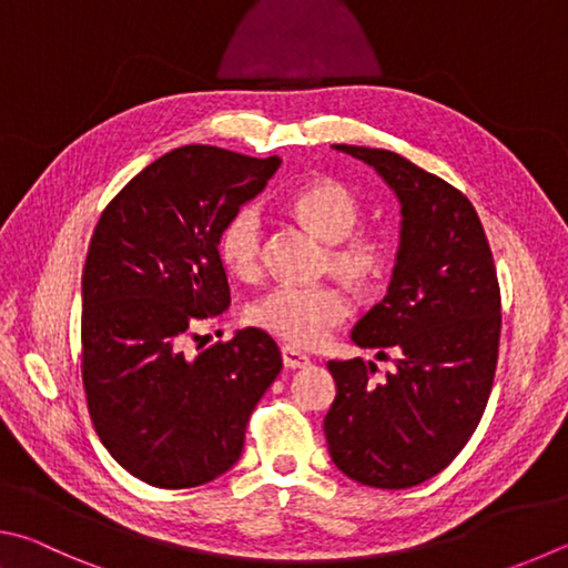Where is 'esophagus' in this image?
I'll list each match as a JSON object with an SVG mask.
<instances>
[{
  "label": "esophagus",
  "mask_w": 568,
  "mask_h": 568,
  "mask_svg": "<svg viewBox=\"0 0 568 568\" xmlns=\"http://www.w3.org/2000/svg\"><path fill=\"white\" fill-rule=\"evenodd\" d=\"M281 357H283V365H285L287 369H303V367L311 365V357H307L305 353H301V349L291 347V345H285V347L281 349Z\"/></svg>",
  "instance_id": "obj_1"
}]
</instances>
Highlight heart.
<instances>
[{
	"label": "heart",
	"mask_w": 568,
	"mask_h": 568,
	"mask_svg": "<svg viewBox=\"0 0 568 568\" xmlns=\"http://www.w3.org/2000/svg\"><path fill=\"white\" fill-rule=\"evenodd\" d=\"M291 211L329 243L327 267L353 291L369 293L385 281L392 267V245L383 233L355 231L363 211L347 185L333 179L307 181L291 195ZM263 245L261 205L245 203L221 229V261L233 275L255 277L263 265ZM347 315V295L333 283H281L257 297L248 311L255 327L295 347L320 345Z\"/></svg>",
	"instance_id": "1"
}]
</instances>
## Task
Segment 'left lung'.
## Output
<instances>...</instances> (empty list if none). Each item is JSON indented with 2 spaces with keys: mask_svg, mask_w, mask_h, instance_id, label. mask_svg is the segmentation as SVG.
Wrapping results in <instances>:
<instances>
[{
  "mask_svg": "<svg viewBox=\"0 0 568 568\" xmlns=\"http://www.w3.org/2000/svg\"><path fill=\"white\" fill-rule=\"evenodd\" d=\"M385 179L402 205L387 295L353 329L359 347L397 349L373 383L363 357L329 359L337 395L325 415L335 467L377 489H407L455 459L487 407L499 355L501 295L467 195L385 149L335 143Z\"/></svg>",
  "mask_w": 568,
  "mask_h": 568,
  "instance_id": "1",
  "label": "left lung"
}]
</instances>
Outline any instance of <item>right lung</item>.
Instances as JSON below:
<instances>
[{
	"label": "right lung",
	"mask_w": 568,
	"mask_h": 568,
	"mask_svg": "<svg viewBox=\"0 0 568 568\" xmlns=\"http://www.w3.org/2000/svg\"><path fill=\"white\" fill-rule=\"evenodd\" d=\"M281 159L181 146L113 195L81 275V379L91 422L123 469L161 489L199 487L241 459L245 427L283 367L261 327L199 354L195 325L229 311L225 221Z\"/></svg>",
	"instance_id": "right-lung-1"
}]
</instances>
